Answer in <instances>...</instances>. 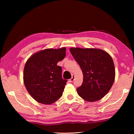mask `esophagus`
Listing matches in <instances>:
<instances>
[{"mask_svg":"<svg viewBox=\"0 0 134 134\" xmlns=\"http://www.w3.org/2000/svg\"><path fill=\"white\" fill-rule=\"evenodd\" d=\"M74 80V75H72V77L70 79H69V82H72V81H73Z\"/></svg>","mask_w":134,"mask_h":134,"instance_id":"obj_1","label":"esophagus"}]
</instances>
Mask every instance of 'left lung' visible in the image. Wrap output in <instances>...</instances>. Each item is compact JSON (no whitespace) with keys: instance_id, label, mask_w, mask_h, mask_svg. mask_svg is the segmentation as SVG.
I'll return each mask as SVG.
<instances>
[{"instance_id":"obj_1","label":"left lung","mask_w":134,"mask_h":134,"mask_svg":"<svg viewBox=\"0 0 134 134\" xmlns=\"http://www.w3.org/2000/svg\"><path fill=\"white\" fill-rule=\"evenodd\" d=\"M80 65L83 81L77 89L78 94L87 102L99 100L109 91L115 78V65L107 52L97 48H70Z\"/></svg>"}]
</instances>
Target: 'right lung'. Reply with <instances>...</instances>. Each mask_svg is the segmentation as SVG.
<instances>
[{
  "mask_svg": "<svg viewBox=\"0 0 134 134\" xmlns=\"http://www.w3.org/2000/svg\"><path fill=\"white\" fill-rule=\"evenodd\" d=\"M65 50V47L45 49L34 54L26 61L24 85L38 102L50 105L62 96L67 80L62 79V69L57 64L64 58Z\"/></svg>",
  "mask_w": 134,
  "mask_h": 134,
  "instance_id": "obj_1",
  "label": "right lung"
}]
</instances>
